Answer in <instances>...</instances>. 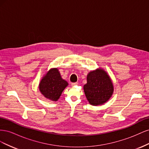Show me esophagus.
I'll return each instance as SVG.
<instances>
[{
	"label": "esophagus",
	"instance_id": "34e87169",
	"mask_svg": "<svg viewBox=\"0 0 149 149\" xmlns=\"http://www.w3.org/2000/svg\"><path fill=\"white\" fill-rule=\"evenodd\" d=\"M78 82H75V83H71L72 86H75V85H78Z\"/></svg>",
	"mask_w": 149,
	"mask_h": 149
}]
</instances>
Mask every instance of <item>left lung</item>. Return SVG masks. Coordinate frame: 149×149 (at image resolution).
<instances>
[{"mask_svg":"<svg viewBox=\"0 0 149 149\" xmlns=\"http://www.w3.org/2000/svg\"><path fill=\"white\" fill-rule=\"evenodd\" d=\"M113 84L109 76L103 70L93 71L87 76L84 91L91 104H102L109 100L113 93Z\"/></svg>","mask_w":149,"mask_h":149,"instance_id":"obj_1","label":"left lung"}]
</instances>
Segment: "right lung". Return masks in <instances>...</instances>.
Instances as JSON below:
<instances>
[{"mask_svg":"<svg viewBox=\"0 0 149 149\" xmlns=\"http://www.w3.org/2000/svg\"><path fill=\"white\" fill-rule=\"evenodd\" d=\"M68 83L63 79L57 68L49 70L39 84V89L43 95L52 101H56Z\"/></svg>","mask_w":149,"mask_h":149,"instance_id":"right-lung-1","label":"right lung"}]
</instances>
